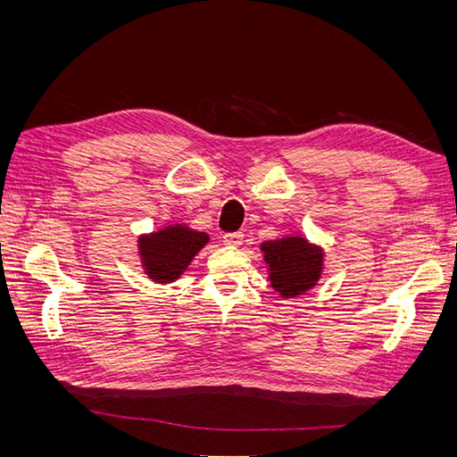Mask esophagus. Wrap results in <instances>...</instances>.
Returning <instances> with one entry per match:
<instances>
[{
  "label": "esophagus",
  "mask_w": 457,
  "mask_h": 457,
  "mask_svg": "<svg viewBox=\"0 0 457 457\" xmlns=\"http://www.w3.org/2000/svg\"><path fill=\"white\" fill-rule=\"evenodd\" d=\"M242 242H244V234L242 232H227L225 237H223V244L225 245L238 247V245H242Z\"/></svg>",
  "instance_id": "esophagus-1"
}]
</instances>
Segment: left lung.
Returning a JSON list of instances; mask_svg holds the SVG:
<instances>
[{
	"label": "left lung",
	"instance_id": "8db88e82",
	"mask_svg": "<svg viewBox=\"0 0 457 457\" xmlns=\"http://www.w3.org/2000/svg\"><path fill=\"white\" fill-rule=\"evenodd\" d=\"M270 270V282L282 297H295L312 287L322 272V252L305 238L269 240L261 245Z\"/></svg>",
	"mask_w": 457,
	"mask_h": 457
}]
</instances>
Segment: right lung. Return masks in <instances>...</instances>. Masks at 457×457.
<instances>
[{
  "mask_svg": "<svg viewBox=\"0 0 457 457\" xmlns=\"http://www.w3.org/2000/svg\"><path fill=\"white\" fill-rule=\"evenodd\" d=\"M207 240L210 237L205 232L187 227H168L150 237H143L139 250L148 276L160 284L177 280Z\"/></svg>",
  "mask_w": 457,
  "mask_h": 457,
  "instance_id": "add662e5",
  "label": "right lung"
}]
</instances>
